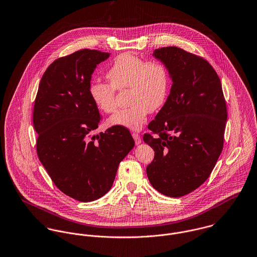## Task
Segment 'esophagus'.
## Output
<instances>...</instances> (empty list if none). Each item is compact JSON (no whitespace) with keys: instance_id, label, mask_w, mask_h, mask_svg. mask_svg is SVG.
Listing matches in <instances>:
<instances>
[{"instance_id":"34e87169","label":"esophagus","mask_w":257,"mask_h":257,"mask_svg":"<svg viewBox=\"0 0 257 257\" xmlns=\"http://www.w3.org/2000/svg\"><path fill=\"white\" fill-rule=\"evenodd\" d=\"M133 138H134V140L136 141V144H140V143H141V139H140L139 134L134 133V134H133Z\"/></svg>"}]
</instances>
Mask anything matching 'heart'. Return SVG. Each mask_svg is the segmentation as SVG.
<instances>
[{
	"label": "heart",
	"mask_w": 257,
	"mask_h": 257,
	"mask_svg": "<svg viewBox=\"0 0 257 257\" xmlns=\"http://www.w3.org/2000/svg\"><path fill=\"white\" fill-rule=\"evenodd\" d=\"M110 83L95 81L89 85V95L96 107L106 113L117 109V90L128 88L130 107L118 111L110 123L139 131L150 112L159 110L170 91V73L158 60L146 61L133 53L117 56L107 72Z\"/></svg>",
	"instance_id": "heart-1"
}]
</instances>
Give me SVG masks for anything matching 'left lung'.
I'll return each mask as SVG.
<instances>
[{
  "label": "left lung",
  "mask_w": 257,
  "mask_h": 257,
  "mask_svg": "<svg viewBox=\"0 0 257 257\" xmlns=\"http://www.w3.org/2000/svg\"><path fill=\"white\" fill-rule=\"evenodd\" d=\"M153 56L173 80L162 109L148 124L143 140L154 159L146 168L152 187L181 197L210 176L223 150L227 106L222 84L210 64L179 47L154 50Z\"/></svg>",
  "instance_id": "left-lung-1"
}]
</instances>
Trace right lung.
Segmentation results:
<instances>
[{"mask_svg":"<svg viewBox=\"0 0 257 257\" xmlns=\"http://www.w3.org/2000/svg\"><path fill=\"white\" fill-rule=\"evenodd\" d=\"M109 53L82 49L55 60L44 72L33 109L36 151L62 192L81 201L106 194L120 161L134 148L130 131L95 134L102 116L89 95L91 74Z\"/></svg>","mask_w":257,"mask_h":257,"instance_id":"add662e5","label":"right lung"}]
</instances>
